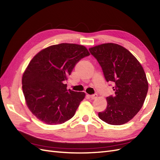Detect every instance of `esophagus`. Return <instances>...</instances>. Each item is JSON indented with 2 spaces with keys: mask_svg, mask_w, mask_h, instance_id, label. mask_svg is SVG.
Segmentation results:
<instances>
[{
  "mask_svg": "<svg viewBox=\"0 0 160 160\" xmlns=\"http://www.w3.org/2000/svg\"><path fill=\"white\" fill-rule=\"evenodd\" d=\"M89 97L91 98V99H95L97 97V94H94V95H89Z\"/></svg>",
  "mask_w": 160,
  "mask_h": 160,
  "instance_id": "34e87169",
  "label": "esophagus"
}]
</instances>
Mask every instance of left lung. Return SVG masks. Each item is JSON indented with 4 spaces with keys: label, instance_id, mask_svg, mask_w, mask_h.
Wrapping results in <instances>:
<instances>
[{
    "label": "left lung",
    "instance_id": "1",
    "mask_svg": "<svg viewBox=\"0 0 160 160\" xmlns=\"http://www.w3.org/2000/svg\"><path fill=\"white\" fill-rule=\"evenodd\" d=\"M89 51L101 65L106 81L114 84L115 91V95L106 98L107 108L98 116L109 124H124L144 103L148 91L144 69L136 57L119 44L105 43Z\"/></svg>",
    "mask_w": 160,
    "mask_h": 160
}]
</instances>
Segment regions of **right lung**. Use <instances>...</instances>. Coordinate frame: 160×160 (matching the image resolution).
<instances>
[{
	"mask_svg": "<svg viewBox=\"0 0 160 160\" xmlns=\"http://www.w3.org/2000/svg\"><path fill=\"white\" fill-rule=\"evenodd\" d=\"M90 55L82 45L61 43L40 51L31 60L22 77L27 106L45 124H63L74 116L84 92L67 89L63 84L78 61Z\"/></svg>",
	"mask_w": 160,
	"mask_h": 160,
	"instance_id": "right-lung-1",
	"label": "right lung"
}]
</instances>
